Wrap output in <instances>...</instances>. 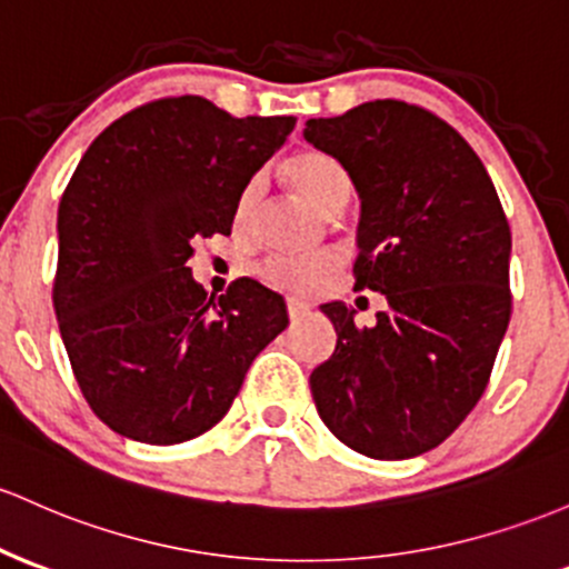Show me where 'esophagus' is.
I'll return each mask as SVG.
<instances>
[{
    "label": "esophagus",
    "mask_w": 569,
    "mask_h": 569,
    "mask_svg": "<svg viewBox=\"0 0 569 569\" xmlns=\"http://www.w3.org/2000/svg\"><path fill=\"white\" fill-rule=\"evenodd\" d=\"M286 313H289V318L305 316V313H308V302H302V299L289 297V299H286Z\"/></svg>",
    "instance_id": "1"
}]
</instances>
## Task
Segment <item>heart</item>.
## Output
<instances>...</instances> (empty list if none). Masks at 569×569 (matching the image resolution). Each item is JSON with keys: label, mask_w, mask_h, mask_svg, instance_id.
I'll return each mask as SVG.
<instances>
[{"label": "heart", "mask_w": 569, "mask_h": 569, "mask_svg": "<svg viewBox=\"0 0 569 569\" xmlns=\"http://www.w3.org/2000/svg\"><path fill=\"white\" fill-rule=\"evenodd\" d=\"M289 174L297 183V189L318 204L321 210H340L348 202L351 193V178H348L346 167L335 159V156L321 151H305L297 153L289 161ZM259 180H251L240 193L237 202V221H242L253 210L256 199H259ZM340 267V256L335 251H318L308 256L295 253H272L259 261V274L274 289L297 291V295H310V291L321 289L327 278Z\"/></svg>", "instance_id": "b5f03b06"}]
</instances>
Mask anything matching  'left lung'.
Listing matches in <instances>:
<instances>
[{
	"label": "left lung",
	"instance_id": "8db88e82",
	"mask_svg": "<svg viewBox=\"0 0 569 569\" xmlns=\"http://www.w3.org/2000/svg\"><path fill=\"white\" fill-rule=\"evenodd\" d=\"M305 140L335 156L361 197L353 289L389 299L376 327L321 305L337 346L310 372L318 416L356 453L418 457L489 386L513 310L508 218L465 137L418 104L376 99L310 118Z\"/></svg>",
	"mask_w": 569,
	"mask_h": 569
}]
</instances>
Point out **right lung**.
I'll list each match as a JSON object with an SVG mask.
<instances>
[{
    "instance_id": "add662e5",
    "label": "right lung",
    "mask_w": 569,
    "mask_h": 569,
    "mask_svg": "<svg viewBox=\"0 0 569 569\" xmlns=\"http://www.w3.org/2000/svg\"><path fill=\"white\" fill-rule=\"evenodd\" d=\"M297 118H234L164 97L112 121L59 202L53 310L86 402L112 432L174 446L232 408L286 329L274 291L237 278L208 297L191 242L232 232L240 193Z\"/></svg>"
}]
</instances>
